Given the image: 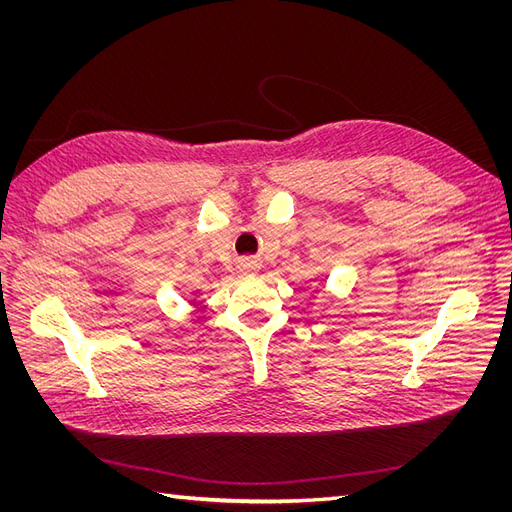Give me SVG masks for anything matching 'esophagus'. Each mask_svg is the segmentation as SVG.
<instances>
[{
  "label": "esophagus",
  "mask_w": 512,
  "mask_h": 512,
  "mask_svg": "<svg viewBox=\"0 0 512 512\" xmlns=\"http://www.w3.org/2000/svg\"><path fill=\"white\" fill-rule=\"evenodd\" d=\"M256 269H258V265H256L254 260H250V258L241 262V273H243V275H254Z\"/></svg>",
  "instance_id": "34e87169"
}]
</instances>
